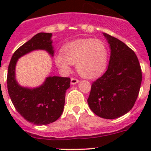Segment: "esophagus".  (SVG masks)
Wrapping results in <instances>:
<instances>
[{"mask_svg": "<svg viewBox=\"0 0 151 151\" xmlns=\"http://www.w3.org/2000/svg\"><path fill=\"white\" fill-rule=\"evenodd\" d=\"M79 82H80V80H79L78 79L74 78V77H72V78L71 79V85H75V84H77V83H78Z\"/></svg>", "mask_w": 151, "mask_h": 151, "instance_id": "obj_1", "label": "esophagus"}]
</instances>
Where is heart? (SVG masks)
<instances>
[{
    "label": "heart",
    "instance_id": "obj_1",
    "mask_svg": "<svg viewBox=\"0 0 151 151\" xmlns=\"http://www.w3.org/2000/svg\"><path fill=\"white\" fill-rule=\"evenodd\" d=\"M58 67L63 72H68L72 64L85 78H95L106 68L108 50L103 42L94 39H78L63 47L62 52L55 58Z\"/></svg>",
    "mask_w": 151,
    "mask_h": 151
}]
</instances>
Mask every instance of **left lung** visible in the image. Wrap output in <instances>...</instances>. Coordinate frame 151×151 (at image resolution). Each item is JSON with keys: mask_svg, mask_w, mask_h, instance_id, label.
<instances>
[{"mask_svg": "<svg viewBox=\"0 0 151 151\" xmlns=\"http://www.w3.org/2000/svg\"><path fill=\"white\" fill-rule=\"evenodd\" d=\"M111 50L106 72L91 85L89 107L99 117L115 119L134 105L142 83V71L134 52L123 42L103 33Z\"/></svg>", "mask_w": 151, "mask_h": 151, "instance_id": "8db88e82", "label": "left lung"}]
</instances>
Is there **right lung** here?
Listing matches in <instances>:
<instances>
[{
  "mask_svg": "<svg viewBox=\"0 0 151 151\" xmlns=\"http://www.w3.org/2000/svg\"><path fill=\"white\" fill-rule=\"evenodd\" d=\"M52 33H39L17 49L12 55L7 74V88L15 109L28 122L37 126L57 121L63 111L68 77H48L42 85L30 88L18 84L15 67L18 59L33 50L47 51L52 57L54 50Z\"/></svg>",
  "mask_w": 151,
  "mask_h": 151,
  "instance_id": "obj_1",
  "label": "right lung"
}]
</instances>
